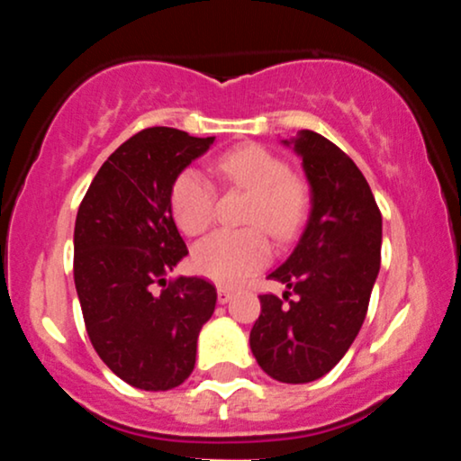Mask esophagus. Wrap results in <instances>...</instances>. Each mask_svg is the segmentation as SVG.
Masks as SVG:
<instances>
[{"label": "esophagus", "mask_w": 461, "mask_h": 461, "mask_svg": "<svg viewBox=\"0 0 461 461\" xmlns=\"http://www.w3.org/2000/svg\"><path fill=\"white\" fill-rule=\"evenodd\" d=\"M231 297H234V290L219 285V303H230Z\"/></svg>", "instance_id": "esophagus-1"}]
</instances>
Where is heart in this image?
<instances>
[{
	"label": "heart",
	"instance_id": "heart-1",
	"mask_svg": "<svg viewBox=\"0 0 461 461\" xmlns=\"http://www.w3.org/2000/svg\"><path fill=\"white\" fill-rule=\"evenodd\" d=\"M227 184L251 193L247 225L264 227L275 240H288L303 223L308 190L282 158L260 145H245L227 151L214 164ZM216 193L210 179L197 168H186L171 188V210L179 230L197 236L214 219ZM271 258L262 230H219L194 247V267L205 277L234 285L260 271Z\"/></svg>",
	"mask_w": 461,
	"mask_h": 461
}]
</instances>
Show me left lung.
<instances>
[{
	"label": "left lung",
	"instance_id": "1",
	"mask_svg": "<svg viewBox=\"0 0 461 461\" xmlns=\"http://www.w3.org/2000/svg\"><path fill=\"white\" fill-rule=\"evenodd\" d=\"M301 158L310 216L297 247L268 279L285 284L284 305L262 294L249 345L268 377L282 384L321 379L340 362L366 319L382 262V212L366 177L325 136L301 130L284 139Z\"/></svg>",
	"mask_w": 461,
	"mask_h": 461
}]
</instances>
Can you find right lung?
<instances>
[{"instance_id": "add662e5", "label": "right lung", "mask_w": 461, "mask_h": 461, "mask_svg": "<svg viewBox=\"0 0 461 461\" xmlns=\"http://www.w3.org/2000/svg\"><path fill=\"white\" fill-rule=\"evenodd\" d=\"M214 145L176 128L131 136L102 164L77 210L73 277L95 351L140 390L177 388L193 373L216 288L201 277L167 279L188 256L171 188Z\"/></svg>"}]
</instances>
